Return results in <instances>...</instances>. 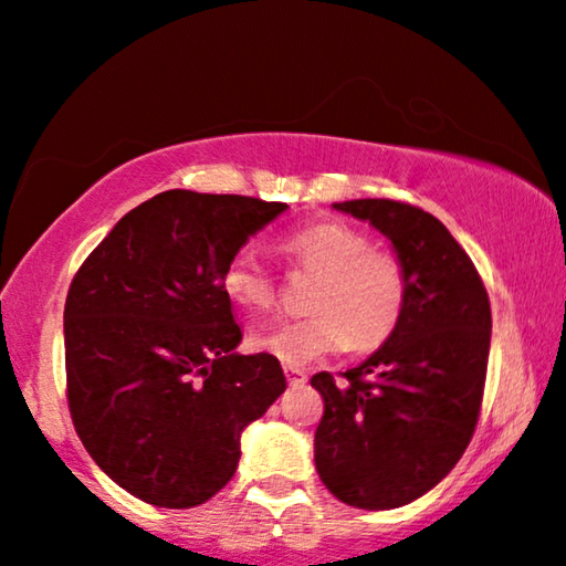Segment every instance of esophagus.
Listing matches in <instances>:
<instances>
[{
    "instance_id": "34e87169",
    "label": "esophagus",
    "mask_w": 566,
    "mask_h": 566,
    "mask_svg": "<svg viewBox=\"0 0 566 566\" xmlns=\"http://www.w3.org/2000/svg\"><path fill=\"white\" fill-rule=\"evenodd\" d=\"M284 375H287L290 386H303L307 380V375L303 370H297V367H284Z\"/></svg>"
}]
</instances>
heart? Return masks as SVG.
<instances>
[{
	"instance_id": "b5f03b06",
	"label": "heart",
	"mask_w": 566,
	"mask_h": 566,
	"mask_svg": "<svg viewBox=\"0 0 566 566\" xmlns=\"http://www.w3.org/2000/svg\"><path fill=\"white\" fill-rule=\"evenodd\" d=\"M279 248L292 266L318 274L313 315L255 328V352L300 370L349 344L359 352L378 349L396 334L409 303V276L394 253L373 251L365 232L342 222L307 224ZM222 290L245 311L276 300L274 276L251 248H240L224 263Z\"/></svg>"
}]
</instances>
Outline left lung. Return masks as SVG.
I'll list each match as a JSON object with an SVG mask.
<instances>
[{"mask_svg": "<svg viewBox=\"0 0 566 566\" xmlns=\"http://www.w3.org/2000/svg\"><path fill=\"white\" fill-rule=\"evenodd\" d=\"M390 240L409 276L396 334L323 396L315 469L336 500L403 507L440 484L469 448L484 396L492 307L476 266L446 224L390 199L334 205Z\"/></svg>", "mask_w": 566, "mask_h": 566, "instance_id": "8db88e82", "label": "left lung"}]
</instances>
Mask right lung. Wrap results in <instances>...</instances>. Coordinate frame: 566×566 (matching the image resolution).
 I'll use <instances>...</instances> for the list:
<instances>
[{"label": "right lung", "instance_id": "1", "mask_svg": "<svg viewBox=\"0 0 566 566\" xmlns=\"http://www.w3.org/2000/svg\"><path fill=\"white\" fill-rule=\"evenodd\" d=\"M287 209L172 188L87 255L64 305L66 401L82 446L155 507L205 504L232 479L240 434L287 388L269 354H238L222 290L232 253Z\"/></svg>", "mask_w": 566, "mask_h": 566}]
</instances>
